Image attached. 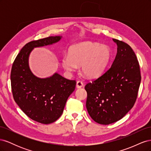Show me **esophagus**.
I'll use <instances>...</instances> for the list:
<instances>
[{"instance_id": "1", "label": "esophagus", "mask_w": 151, "mask_h": 151, "mask_svg": "<svg viewBox=\"0 0 151 151\" xmlns=\"http://www.w3.org/2000/svg\"><path fill=\"white\" fill-rule=\"evenodd\" d=\"M84 86V84L82 81H77V83H76V87L77 88H81L82 87Z\"/></svg>"}]
</instances>
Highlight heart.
I'll list each match as a JSON object with an SVG mask.
<instances>
[{"label":"heart","instance_id":"heart-1","mask_svg":"<svg viewBox=\"0 0 151 151\" xmlns=\"http://www.w3.org/2000/svg\"><path fill=\"white\" fill-rule=\"evenodd\" d=\"M69 53H65L62 65L65 70L73 72L80 66L83 74L89 78L101 75L110 61L112 53L107 45L86 42L73 45Z\"/></svg>","mask_w":151,"mask_h":151}]
</instances>
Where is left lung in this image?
<instances>
[{
	"mask_svg": "<svg viewBox=\"0 0 151 151\" xmlns=\"http://www.w3.org/2000/svg\"><path fill=\"white\" fill-rule=\"evenodd\" d=\"M113 40L117 45V53L112 65L85 86L89 115L101 125L120 120L130 110L141 81L139 63L133 50L122 41Z\"/></svg>",
	"mask_w": 151,
	"mask_h": 151,
	"instance_id": "left-lung-1",
	"label": "left lung"
}]
</instances>
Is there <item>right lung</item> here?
Here are the masks:
<instances>
[{
	"label": "right lung",
	"instance_id": "obj_1",
	"mask_svg": "<svg viewBox=\"0 0 151 151\" xmlns=\"http://www.w3.org/2000/svg\"><path fill=\"white\" fill-rule=\"evenodd\" d=\"M61 38L49 36L31 41L22 47L12 66L14 99L29 118L43 124L55 122L62 115L68 96L75 90L76 81L57 73L47 78H38L30 70L28 58L34 48L57 43Z\"/></svg>",
	"mask_w": 151,
	"mask_h": 151
}]
</instances>
